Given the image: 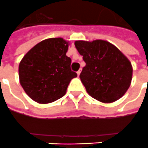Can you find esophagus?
Returning a JSON list of instances; mask_svg holds the SVG:
<instances>
[{
  "mask_svg": "<svg viewBox=\"0 0 148 148\" xmlns=\"http://www.w3.org/2000/svg\"><path fill=\"white\" fill-rule=\"evenodd\" d=\"M81 71H82V70H81V69H80L79 71H77V76H79V75H80V74H81Z\"/></svg>",
  "mask_w": 148,
  "mask_h": 148,
  "instance_id": "obj_1",
  "label": "esophagus"
}]
</instances>
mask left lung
<instances>
[{
  "label": "left lung",
  "instance_id": "left-lung-1",
  "mask_svg": "<svg viewBox=\"0 0 148 148\" xmlns=\"http://www.w3.org/2000/svg\"><path fill=\"white\" fill-rule=\"evenodd\" d=\"M74 45L85 62L80 78L87 92L103 103L120 99L132 81L130 60L106 40H76Z\"/></svg>",
  "mask_w": 148,
  "mask_h": 148
}]
</instances>
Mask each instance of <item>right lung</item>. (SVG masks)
Returning a JSON list of instances; mask_svg holds the SVG:
<instances>
[{
    "label": "right lung",
    "instance_id": "add662e5",
    "mask_svg": "<svg viewBox=\"0 0 148 148\" xmlns=\"http://www.w3.org/2000/svg\"><path fill=\"white\" fill-rule=\"evenodd\" d=\"M68 42L63 38L40 41L24 56L18 76L26 93L39 103H49L63 97L71 79V59L66 56Z\"/></svg>",
    "mask_w": 148,
    "mask_h": 148
}]
</instances>
